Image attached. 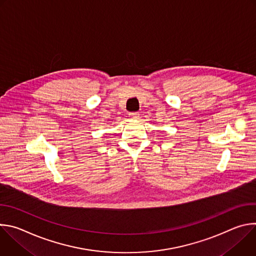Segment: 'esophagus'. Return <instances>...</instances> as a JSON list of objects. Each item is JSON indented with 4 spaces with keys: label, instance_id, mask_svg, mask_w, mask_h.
Wrapping results in <instances>:
<instances>
[{
    "label": "esophagus",
    "instance_id": "obj_1",
    "mask_svg": "<svg viewBox=\"0 0 256 256\" xmlns=\"http://www.w3.org/2000/svg\"><path fill=\"white\" fill-rule=\"evenodd\" d=\"M128 116H130V118H132V120H138V118H140V114H138V112H130V114H128Z\"/></svg>",
    "mask_w": 256,
    "mask_h": 256
}]
</instances>
